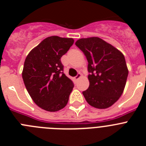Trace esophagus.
<instances>
[{
	"label": "esophagus",
	"mask_w": 146,
	"mask_h": 146,
	"mask_svg": "<svg viewBox=\"0 0 146 146\" xmlns=\"http://www.w3.org/2000/svg\"><path fill=\"white\" fill-rule=\"evenodd\" d=\"M80 77H81V74L80 73H78V74H77V75L76 76V77H74V79L75 80H77L79 79V78H80Z\"/></svg>",
	"instance_id": "34e87169"
}]
</instances>
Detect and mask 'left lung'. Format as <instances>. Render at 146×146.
<instances>
[{"label": "left lung", "instance_id": "1", "mask_svg": "<svg viewBox=\"0 0 146 146\" xmlns=\"http://www.w3.org/2000/svg\"><path fill=\"white\" fill-rule=\"evenodd\" d=\"M86 55L90 73L89 87L82 94L91 106L106 109L122 95L128 77L124 55L99 37L78 39L75 42Z\"/></svg>", "mask_w": 146, "mask_h": 146}]
</instances>
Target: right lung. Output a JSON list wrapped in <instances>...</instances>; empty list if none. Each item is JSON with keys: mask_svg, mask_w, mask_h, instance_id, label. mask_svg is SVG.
<instances>
[{"mask_svg": "<svg viewBox=\"0 0 146 146\" xmlns=\"http://www.w3.org/2000/svg\"><path fill=\"white\" fill-rule=\"evenodd\" d=\"M73 43L72 38L47 37L25 58L22 73L24 84L33 101L44 110L58 111L69 101L74 84L63 72L60 58Z\"/></svg>", "mask_w": 146, "mask_h": 146, "instance_id": "right-lung-1", "label": "right lung"}]
</instances>
